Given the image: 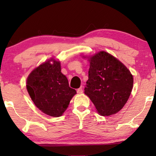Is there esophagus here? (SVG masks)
<instances>
[{"label": "esophagus", "mask_w": 156, "mask_h": 156, "mask_svg": "<svg viewBox=\"0 0 156 156\" xmlns=\"http://www.w3.org/2000/svg\"><path fill=\"white\" fill-rule=\"evenodd\" d=\"M77 93L78 94H82V92H83V89H82V87H80V88H79L78 89H77Z\"/></svg>", "instance_id": "34e87169"}]
</instances>
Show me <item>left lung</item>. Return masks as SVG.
<instances>
[{
	"mask_svg": "<svg viewBox=\"0 0 156 156\" xmlns=\"http://www.w3.org/2000/svg\"><path fill=\"white\" fill-rule=\"evenodd\" d=\"M89 80L84 94L101 116L116 114L131 94L133 78L131 72L116 57L101 51L89 59Z\"/></svg>",
	"mask_w": 156,
	"mask_h": 156,
	"instance_id": "8db88e82",
	"label": "left lung"
}]
</instances>
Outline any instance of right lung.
<instances>
[{
	"mask_svg": "<svg viewBox=\"0 0 156 156\" xmlns=\"http://www.w3.org/2000/svg\"><path fill=\"white\" fill-rule=\"evenodd\" d=\"M26 87L35 105L53 117L62 116L76 94L75 89L70 88L67 78L61 72L59 61L53 58L32 71L27 79Z\"/></svg>",
	"mask_w": 156,
	"mask_h": 156,
	"instance_id": "right-lung-1",
	"label": "right lung"
}]
</instances>
